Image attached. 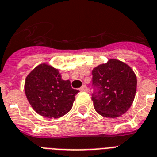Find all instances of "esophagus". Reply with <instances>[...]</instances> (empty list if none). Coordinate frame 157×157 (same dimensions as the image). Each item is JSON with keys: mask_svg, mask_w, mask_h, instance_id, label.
Masks as SVG:
<instances>
[{"mask_svg": "<svg viewBox=\"0 0 157 157\" xmlns=\"http://www.w3.org/2000/svg\"><path fill=\"white\" fill-rule=\"evenodd\" d=\"M88 88H87V86H86V85H83V86L80 88V91H81V92H88Z\"/></svg>", "mask_w": 157, "mask_h": 157, "instance_id": "34e87169", "label": "esophagus"}]
</instances>
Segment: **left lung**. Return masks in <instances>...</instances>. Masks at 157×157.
Segmentation results:
<instances>
[{"label": "left lung", "mask_w": 157, "mask_h": 157, "mask_svg": "<svg viewBox=\"0 0 157 157\" xmlns=\"http://www.w3.org/2000/svg\"><path fill=\"white\" fill-rule=\"evenodd\" d=\"M94 107L103 117L116 118L124 114L134 102L137 77L129 65L111 59L93 69Z\"/></svg>", "instance_id": "left-lung-1"}]
</instances>
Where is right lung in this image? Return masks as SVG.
I'll return each instance as SVG.
<instances>
[{"label": "right lung", "instance_id": "add662e5", "mask_svg": "<svg viewBox=\"0 0 157 157\" xmlns=\"http://www.w3.org/2000/svg\"><path fill=\"white\" fill-rule=\"evenodd\" d=\"M24 90L35 112L47 118H59L71 109L79 92L70 81L62 79L59 70L47 63L36 67L25 80Z\"/></svg>", "mask_w": 157, "mask_h": 157}]
</instances>
